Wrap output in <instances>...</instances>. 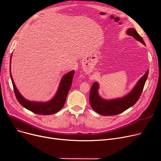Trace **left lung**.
Returning a JSON list of instances; mask_svg holds the SVG:
<instances>
[{
  "label": "left lung",
  "mask_w": 161,
  "mask_h": 161,
  "mask_svg": "<svg viewBox=\"0 0 161 161\" xmlns=\"http://www.w3.org/2000/svg\"><path fill=\"white\" fill-rule=\"evenodd\" d=\"M126 34L129 36H132L136 40L142 42L143 44L146 45L144 41L136 31L133 28L129 29L126 31ZM149 70L138 80L136 85L128 95L119 98L112 100H104L101 98L99 95L98 89L99 88L98 83L95 82L92 85L90 95L89 101L92 108L94 110L103 115H114L121 114L129 109L138 100L143 87L145 86L146 80L147 78Z\"/></svg>",
  "instance_id": "8db88e82"
}]
</instances>
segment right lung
I'll return each instance as SVG.
<instances>
[{
    "label": "right lung",
    "mask_w": 161,
    "mask_h": 161,
    "mask_svg": "<svg viewBox=\"0 0 161 161\" xmlns=\"http://www.w3.org/2000/svg\"><path fill=\"white\" fill-rule=\"evenodd\" d=\"M12 57V56H11ZM10 57V63H11ZM74 74V70H72L70 72L66 74L61 79V81L59 84L58 90L56 92L55 97L48 102L46 103H36L32 102L23 98L20 94V92L17 89L14 80L11 75L10 77L14 87V91L17 100L20 104L24 108H27L29 110L33 113H35L40 115H52L58 112L64 106L66 98L69 92L70 87L72 86L73 76Z\"/></svg>",
    "instance_id": "obj_1"
}]
</instances>
